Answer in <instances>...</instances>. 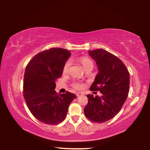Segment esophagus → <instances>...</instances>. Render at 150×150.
<instances>
[{"label": "esophagus", "instance_id": "34e87169", "mask_svg": "<svg viewBox=\"0 0 150 150\" xmlns=\"http://www.w3.org/2000/svg\"><path fill=\"white\" fill-rule=\"evenodd\" d=\"M76 95H77V96H81V95H83V93H81V92H77V93H76Z\"/></svg>", "mask_w": 150, "mask_h": 150}]
</instances>
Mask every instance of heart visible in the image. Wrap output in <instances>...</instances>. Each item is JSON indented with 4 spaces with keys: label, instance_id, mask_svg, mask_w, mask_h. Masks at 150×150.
I'll use <instances>...</instances> for the list:
<instances>
[{
    "label": "heart",
    "instance_id": "b5f03b06",
    "mask_svg": "<svg viewBox=\"0 0 150 150\" xmlns=\"http://www.w3.org/2000/svg\"><path fill=\"white\" fill-rule=\"evenodd\" d=\"M78 61L82 65V66L85 71L87 69H93V68L94 67V63L88 57H85V56L81 57L79 58ZM69 66H70V62L68 61V62H67L65 63L64 66H63V72L64 73H67L68 71H69ZM72 85L73 87L75 88H77V89H81V88L83 87V84L80 82H74L73 83Z\"/></svg>",
    "mask_w": 150,
    "mask_h": 150
}]
</instances>
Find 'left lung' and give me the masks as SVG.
Listing matches in <instances>:
<instances>
[{
    "mask_svg": "<svg viewBox=\"0 0 150 150\" xmlns=\"http://www.w3.org/2000/svg\"><path fill=\"white\" fill-rule=\"evenodd\" d=\"M95 61L98 74L90 87L100 91L102 96L88 95L84 112L88 120L103 123L117 115L125 102L130 87V73L122 61L103 49L88 51Z\"/></svg>",
    "mask_w": 150,
    "mask_h": 150,
    "instance_id": "left-lung-1",
    "label": "left lung"
}]
</instances>
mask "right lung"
<instances>
[{
    "label": "right lung",
    "instance_id": "obj_1",
    "mask_svg": "<svg viewBox=\"0 0 150 150\" xmlns=\"http://www.w3.org/2000/svg\"><path fill=\"white\" fill-rule=\"evenodd\" d=\"M69 50L53 47L38 53L30 61L24 72L23 94L32 115L43 123L55 125L65 120L77 96L67 91L57 95L55 81L71 55Z\"/></svg>",
    "mask_w": 150,
    "mask_h": 150
}]
</instances>
